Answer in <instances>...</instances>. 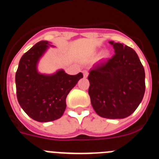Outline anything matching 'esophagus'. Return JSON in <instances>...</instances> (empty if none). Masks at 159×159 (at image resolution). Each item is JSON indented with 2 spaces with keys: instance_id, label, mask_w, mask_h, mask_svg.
Instances as JSON below:
<instances>
[{
  "instance_id": "34e87169",
  "label": "esophagus",
  "mask_w": 159,
  "mask_h": 159,
  "mask_svg": "<svg viewBox=\"0 0 159 159\" xmlns=\"http://www.w3.org/2000/svg\"><path fill=\"white\" fill-rule=\"evenodd\" d=\"M84 76L85 77V78H86V77H88V75H89V72H88V71H87V70H84Z\"/></svg>"
}]
</instances>
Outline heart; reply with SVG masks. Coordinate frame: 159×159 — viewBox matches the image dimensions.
<instances>
[{
	"label": "heart",
	"mask_w": 159,
	"mask_h": 159,
	"mask_svg": "<svg viewBox=\"0 0 159 159\" xmlns=\"http://www.w3.org/2000/svg\"><path fill=\"white\" fill-rule=\"evenodd\" d=\"M108 53H107V52H104V55H103V56H104V57H107V56H108Z\"/></svg>",
	"instance_id": "b5f03b06"
}]
</instances>
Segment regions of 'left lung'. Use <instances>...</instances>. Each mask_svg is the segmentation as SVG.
Here are the masks:
<instances>
[{
    "instance_id": "8db88e82",
    "label": "left lung",
    "mask_w": 159,
    "mask_h": 159,
    "mask_svg": "<svg viewBox=\"0 0 159 159\" xmlns=\"http://www.w3.org/2000/svg\"><path fill=\"white\" fill-rule=\"evenodd\" d=\"M114 56L89 70V94L101 117L121 119L136 110L144 96L145 70L137 53L123 43L108 42Z\"/></svg>"
}]
</instances>
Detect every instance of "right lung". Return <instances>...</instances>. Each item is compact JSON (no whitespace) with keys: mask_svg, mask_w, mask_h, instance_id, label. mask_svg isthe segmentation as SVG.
I'll use <instances>...</instances> for the list:
<instances>
[{"mask_svg":"<svg viewBox=\"0 0 159 159\" xmlns=\"http://www.w3.org/2000/svg\"><path fill=\"white\" fill-rule=\"evenodd\" d=\"M50 47L48 41H41L25 53L19 61L15 75L17 97L20 106L30 117L39 122L60 118L66 109V98L70 91L83 78L59 69L52 74L39 71V63Z\"/></svg>","mask_w":159,"mask_h":159,"instance_id":"add662e5","label":"right lung"}]
</instances>
